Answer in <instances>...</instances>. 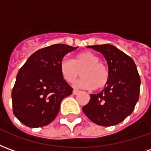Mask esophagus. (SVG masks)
Returning <instances> with one entry per match:
<instances>
[{
  "mask_svg": "<svg viewBox=\"0 0 151 151\" xmlns=\"http://www.w3.org/2000/svg\"><path fill=\"white\" fill-rule=\"evenodd\" d=\"M79 92H80V91H78V90H76V89H74V90L73 91V95H78Z\"/></svg>",
  "mask_w": 151,
  "mask_h": 151,
  "instance_id": "esophagus-1",
  "label": "esophagus"
}]
</instances>
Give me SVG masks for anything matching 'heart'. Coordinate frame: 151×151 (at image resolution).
Segmentation results:
<instances>
[{"instance_id": "b5f03b06", "label": "heart", "mask_w": 151, "mask_h": 151, "mask_svg": "<svg viewBox=\"0 0 151 151\" xmlns=\"http://www.w3.org/2000/svg\"><path fill=\"white\" fill-rule=\"evenodd\" d=\"M63 78L73 83L76 81L82 71V78L75 84L76 87L87 89H102L108 84L109 69L100 61L96 54L85 51L77 54L73 60L64 58L60 65Z\"/></svg>"}]
</instances>
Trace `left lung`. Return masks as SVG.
Segmentation results:
<instances>
[{
  "instance_id": "left-lung-1",
  "label": "left lung",
  "mask_w": 151,
  "mask_h": 151,
  "mask_svg": "<svg viewBox=\"0 0 151 151\" xmlns=\"http://www.w3.org/2000/svg\"><path fill=\"white\" fill-rule=\"evenodd\" d=\"M101 52L107 60L109 80L100 93L91 95L82 111L92 122L111 126L132 113L138 101L141 79L133 60L111 44L88 46Z\"/></svg>"
}]
</instances>
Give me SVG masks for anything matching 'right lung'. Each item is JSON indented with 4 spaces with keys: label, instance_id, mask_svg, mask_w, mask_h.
<instances>
[{
    "label": "right lung",
    "instance_id": "add662e5",
    "mask_svg": "<svg viewBox=\"0 0 151 151\" xmlns=\"http://www.w3.org/2000/svg\"><path fill=\"white\" fill-rule=\"evenodd\" d=\"M78 47L52 44L38 50L19 69L12 91L13 111L30 128L49 124L73 88L63 78L60 65L64 56Z\"/></svg>",
    "mask_w": 151,
    "mask_h": 151
}]
</instances>
